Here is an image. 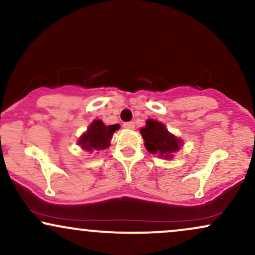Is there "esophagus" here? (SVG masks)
Returning <instances> with one entry per match:
<instances>
[{
  "instance_id": "34e87169",
  "label": "esophagus",
  "mask_w": 255,
  "mask_h": 255,
  "mask_svg": "<svg viewBox=\"0 0 255 255\" xmlns=\"http://www.w3.org/2000/svg\"><path fill=\"white\" fill-rule=\"evenodd\" d=\"M124 127L126 128V129H134V122H126V124L124 125Z\"/></svg>"
}]
</instances>
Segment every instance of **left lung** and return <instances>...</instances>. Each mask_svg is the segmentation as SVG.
<instances>
[{"instance_id": "1", "label": "left lung", "mask_w": 255, "mask_h": 255, "mask_svg": "<svg viewBox=\"0 0 255 255\" xmlns=\"http://www.w3.org/2000/svg\"><path fill=\"white\" fill-rule=\"evenodd\" d=\"M140 133L147 151L164 159L171 158L172 153L180 150L182 146V141L169 133L165 126L156 120H147L145 127L140 129Z\"/></svg>"}]
</instances>
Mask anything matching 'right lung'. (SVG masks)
Returning <instances> with one entry per match:
<instances>
[{
  "label": "right lung",
  "instance_id": "1",
  "mask_svg": "<svg viewBox=\"0 0 255 255\" xmlns=\"http://www.w3.org/2000/svg\"><path fill=\"white\" fill-rule=\"evenodd\" d=\"M120 128V125L105 126L102 120H95L87 130L79 137L78 144L84 148V150L92 151H102L105 150L110 146V140L113 137L114 131Z\"/></svg>",
  "mask_w": 255,
  "mask_h": 255
}]
</instances>
